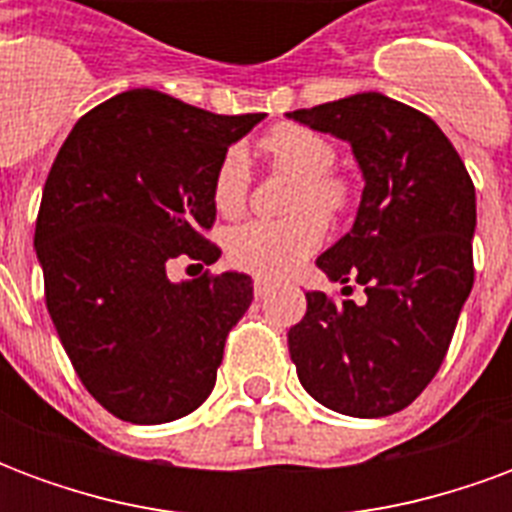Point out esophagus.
Returning a JSON list of instances; mask_svg holds the SVG:
<instances>
[{"label": "esophagus", "mask_w": 512, "mask_h": 512, "mask_svg": "<svg viewBox=\"0 0 512 512\" xmlns=\"http://www.w3.org/2000/svg\"><path fill=\"white\" fill-rule=\"evenodd\" d=\"M271 288H274V285H271V279L255 277V296H266Z\"/></svg>", "instance_id": "1"}]
</instances>
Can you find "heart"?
Returning <instances> with one entry per match:
<instances>
[{
	"label": "heart",
	"mask_w": 512,
	"mask_h": 512,
	"mask_svg": "<svg viewBox=\"0 0 512 512\" xmlns=\"http://www.w3.org/2000/svg\"><path fill=\"white\" fill-rule=\"evenodd\" d=\"M263 156L277 169L296 175L290 191L288 219H255L233 227L227 233V257L244 271L263 277H282L323 244L326 219L315 212L343 211L348 205V186L343 178L332 175L334 145L318 131L304 126H277L260 139ZM249 191V167L241 150H227L213 172L211 197L216 211L224 216L241 213Z\"/></svg>",
	"instance_id": "heart-1"
}]
</instances>
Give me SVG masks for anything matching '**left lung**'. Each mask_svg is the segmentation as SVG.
I'll list each match as a JSON object with an SVG mask.
<instances>
[{"label":"left lung","instance_id":"8db88e82","mask_svg":"<svg viewBox=\"0 0 512 512\" xmlns=\"http://www.w3.org/2000/svg\"><path fill=\"white\" fill-rule=\"evenodd\" d=\"M354 150L365 189L354 227L315 266L365 304L307 293L288 332L301 386L348 417H389L430 384L474 285V183L441 128L381 93L288 112Z\"/></svg>","mask_w":512,"mask_h":512}]
</instances>
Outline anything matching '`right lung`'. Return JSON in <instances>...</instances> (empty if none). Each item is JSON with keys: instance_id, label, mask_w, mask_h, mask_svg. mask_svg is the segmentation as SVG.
<instances>
[{"instance_id": "1", "label": "right lung", "mask_w": 512, "mask_h": 512, "mask_svg": "<svg viewBox=\"0 0 512 512\" xmlns=\"http://www.w3.org/2000/svg\"><path fill=\"white\" fill-rule=\"evenodd\" d=\"M263 117L128 90L90 109L51 164L35 224L46 307L76 376L115 417L161 425L211 395L252 277L172 282L167 266L219 260L202 238L213 172Z\"/></svg>"}]
</instances>
